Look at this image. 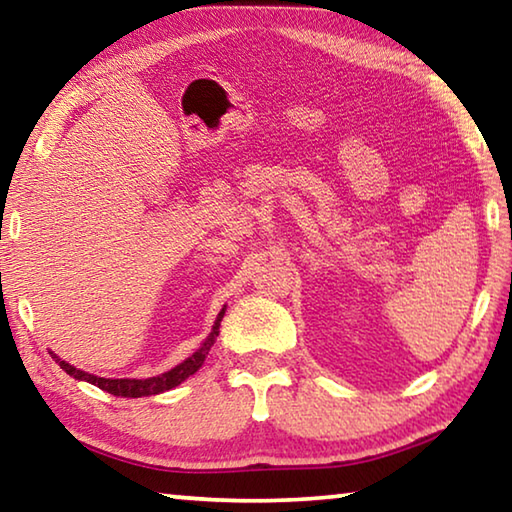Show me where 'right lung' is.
Wrapping results in <instances>:
<instances>
[{"label":"right lung","mask_w":512,"mask_h":512,"mask_svg":"<svg viewBox=\"0 0 512 512\" xmlns=\"http://www.w3.org/2000/svg\"><path fill=\"white\" fill-rule=\"evenodd\" d=\"M223 314H225V309H221V314H219V318H216L212 332L205 339V343L201 345V350H196L192 357L185 359L183 363H180V366L171 368L169 372H164V375H160V377H151V379H106V377H94V375H88V372H83V370H76L74 366H69V363H65V361H60L56 354H51V357L56 359L58 366L63 368L69 377L90 381V384H94L97 388H101V391H106L110 395H117V397H149V395H158V393H164V391H171V388H176L180 381H185L187 377H192L194 372L203 366L205 357H207V354H210L212 345L216 341V336H219V327H221Z\"/></svg>","instance_id":"right-lung-1"}]
</instances>
